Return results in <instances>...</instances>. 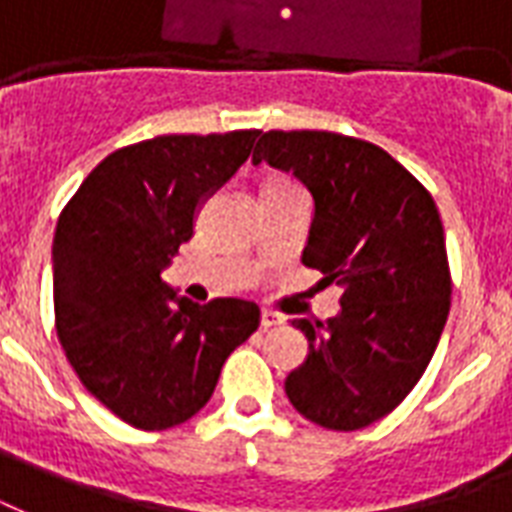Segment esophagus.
<instances>
[{"label":"esophagus","mask_w":512,"mask_h":512,"mask_svg":"<svg viewBox=\"0 0 512 512\" xmlns=\"http://www.w3.org/2000/svg\"><path fill=\"white\" fill-rule=\"evenodd\" d=\"M283 324V315L275 310H261V329H272V326Z\"/></svg>","instance_id":"34e87169"}]
</instances>
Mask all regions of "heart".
I'll use <instances>...</instances> for the list:
<instances>
[{
	"mask_svg": "<svg viewBox=\"0 0 512 512\" xmlns=\"http://www.w3.org/2000/svg\"><path fill=\"white\" fill-rule=\"evenodd\" d=\"M270 183H288V180H283V178H278V180H270Z\"/></svg>",
	"mask_w": 512,
	"mask_h": 512,
	"instance_id": "heart-1",
	"label": "heart"
}]
</instances>
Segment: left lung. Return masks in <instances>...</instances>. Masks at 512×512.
<instances>
[{"instance_id": "obj_1", "label": "left lung", "mask_w": 512, "mask_h": 512, "mask_svg": "<svg viewBox=\"0 0 512 512\" xmlns=\"http://www.w3.org/2000/svg\"><path fill=\"white\" fill-rule=\"evenodd\" d=\"M291 169L315 199L302 264L337 286L340 315L297 321L307 361L286 378L313 424L356 432L413 391L451 310L443 221L424 183L383 148L334 132L261 134L253 164Z\"/></svg>"}]
</instances>
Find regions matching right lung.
Returning a JSON list of instances; mask_svg holds the SVG:
<instances>
[{
	"label": "right lung",
	"mask_w": 512,
	"mask_h": 512,
	"mask_svg": "<svg viewBox=\"0 0 512 512\" xmlns=\"http://www.w3.org/2000/svg\"><path fill=\"white\" fill-rule=\"evenodd\" d=\"M259 129L164 134L118 148L72 194L53 237L56 334L91 397L142 432L197 416L229 353L259 329L248 299L197 305L161 270L202 199L251 156Z\"/></svg>",
	"instance_id": "right-lung-1"
}]
</instances>
